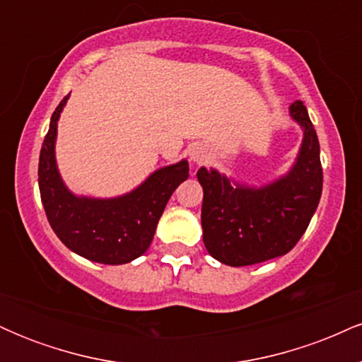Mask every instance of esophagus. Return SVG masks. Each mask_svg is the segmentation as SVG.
<instances>
[{
  "mask_svg": "<svg viewBox=\"0 0 362 362\" xmlns=\"http://www.w3.org/2000/svg\"><path fill=\"white\" fill-rule=\"evenodd\" d=\"M206 158V149L202 146H194L192 149H190V160L194 161V163H201L202 160Z\"/></svg>",
  "mask_w": 362,
  "mask_h": 362,
  "instance_id": "esophagus-1",
  "label": "esophagus"
}]
</instances>
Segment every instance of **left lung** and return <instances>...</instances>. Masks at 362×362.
<instances>
[{
    "label": "left lung",
    "mask_w": 362,
    "mask_h": 362,
    "mask_svg": "<svg viewBox=\"0 0 362 362\" xmlns=\"http://www.w3.org/2000/svg\"><path fill=\"white\" fill-rule=\"evenodd\" d=\"M289 114L303 129V143L293 168L262 187L231 182L214 168H199L202 199V240L221 264L243 267L286 255L317 211L323 172L320 144L308 110L301 100Z\"/></svg>",
    "instance_id": "1"
}]
</instances>
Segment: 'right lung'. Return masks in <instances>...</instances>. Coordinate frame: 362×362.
I'll return each instance as SVG.
<instances>
[{"instance_id":"add662e5","label":"right lung","mask_w":362,"mask_h":362,"mask_svg":"<svg viewBox=\"0 0 362 362\" xmlns=\"http://www.w3.org/2000/svg\"><path fill=\"white\" fill-rule=\"evenodd\" d=\"M68 97L51 117L39 158L40 199L49 224L69 250L91 262L120 265L148 250L168 199L189 178L187 160L156 170L138 189L112 199L74 195L56 163L57 120Z\"/></svg>"}]
</instances>
